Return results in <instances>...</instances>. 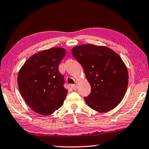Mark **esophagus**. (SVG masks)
<instances>
[{"label":"esophagus","mask_w":149,"mask_h":149,"mask_svg":"<svg viewBox=\"0 0 149 149\" xmlns=\"http://www.w3.org/2000/svg\"><path fill=\"white\" fill-rule=\"evenodd\" d=\"M71 86L72 87V89L74 90H76L77 89V86L75 85V84H73V85H71Z\"/></svg>","instance_id":"34e87169"}]
</instances>
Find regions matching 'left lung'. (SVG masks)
Returning a JSON list of instances; mask_svg holds the SVG:
<instances>
[{
	"label": "left lung",
	"instance_id": "1",
	"mask_svg": "<svg viewBox=\"0 0 149 149\" xmlns=\"http://www.w3.org/2000/svg\"><path fill=\"white\" fill-rule=\"evenodd\" d=\"M72 53L91 86L90 95L84 97L87 104L102 113L116 107L125 94L129 77L121 57L107 47L94 45L75 47Z\"/></svg>",
	"mask_w": 149,
	"mask_h": 149
}]
</instances>
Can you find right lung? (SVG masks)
<instances>
[{
  "instance_id": "add662e5",
  "label": "right lung",
  "mask_w": 149,
  "mask_h": 149,
  "mask_svg": "<svg viewBox=\"0 0 149 149\" xmlns=\"http://www.w3.org/2000/svg\"><path fill=\"white\" fill-rule=\"evenodd\" d=\"M65 49L55 47L32 55L19 70L17 85L22 97L37 114L50 115L63 105L68 90L58 65Z\"/></svg>"
}]
</instances>
